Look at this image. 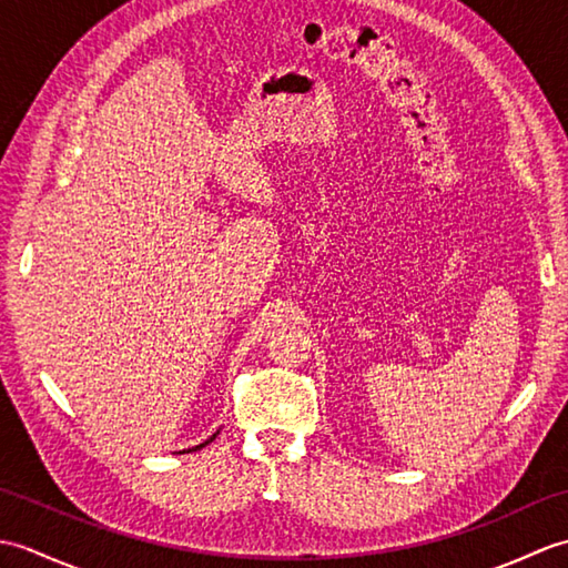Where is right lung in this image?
I'll list each match as a JSON object with an SVG mask.
<instances>
[{
	"mask_svg": "<svg viewBox=\"0 0 568 568\" xmlns=\"http://www.w3.org/2000/svg\"><path fill=\"white\" fill-rule=\"evenodd\" d=\"M214 437H216V434H212V437H210L207 442H204V444H200V446H195V449H190V452H197V449H202V446H207V444H210V442H212Z\"/></svg>",
	"mask_w": 568,
	"mask_h": 568,
	"instance_id": "obj_1",
	"label": "right lung"
}]
</instances>
